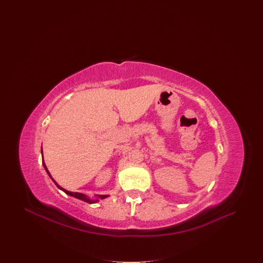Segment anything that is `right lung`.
I'll use <instances>...</instances> for the list:
<instances>
[{"instance_id":"obj_1","label":"right lung","mask_w":263,"mask_h":263,"mask_svg":"<svg viewBox=\"0 0 263 263\" xmlns=\"http://www.w3.org/2000/svg\"><path fill=\"white\" fill-rule=\"evenodd\" d=\"M42 154H43V148H42ZM43 164H44V166H45V168H46V171H47V173H48V175L51 177V175H50V173H49V171H48V168H47V166H46V164H45V161H44V159H43ZM51 179L54 181V183L56 184V186L58 187L59 190H61V191H63L66 195H68V196H71V197H73V198H76V199H79V200H81V201H84V202H86V203H89V204H91V203H96V202H98L99 200L98 199H96V200H91V199H89V198H87L85 195H83V194H80V193H71V192H68V191H66V190H64V189H62L61 186H59L56 182H55V180L51 177ZM108 196L106 195H103V196H98V198H100V199H105V198H107Z\"/></svg>"}]
</instances>
